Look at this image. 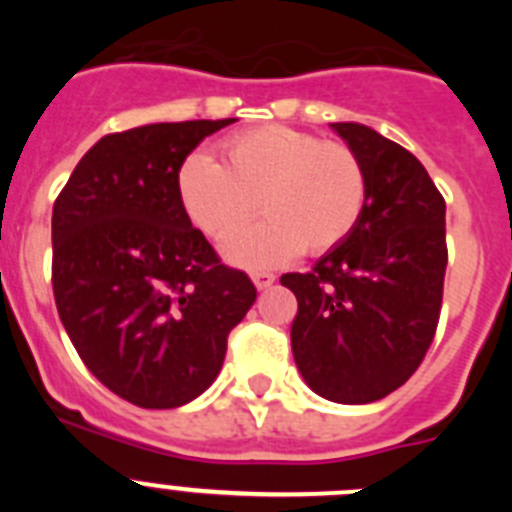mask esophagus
<instances>
[{
  "label": "esophagus",
  "mask_w": 512,
  "mask_h": 512,
  "mask_svg": "<svg viewBox=\"0 0 512 512\" xmlns=\"http://www.w3.org/2000/svg\"><path fill=\"white\" fill-rule=\"evenodd\" d=\"M251 279H253V284H256V287H259V289H269L277 277H274L271 271H253Z\"/></svg>",
  "instance_id": "obj_1"
}]
</instances>
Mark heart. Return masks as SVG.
Here are the masks:
<instances>
[{"mask_svg": "<svg viewBox=\"0 0 512 512\" xmlns=\"http://www.w3.org/2000/svg\"><path fill=\"white\" fill-rule=\"evenodd\" d=\"M184 210L212 241H229L259 206L267 217L228 243L235 264L256 269L325 253L354 233L366 205V171L341 140L287 125H259L220 143V164L189 156L179 171Z\"/></svg>", "mask_w": 512, "mask_h": 512, "instance_id": "obj_1", "label": "heart"}]
</instances>
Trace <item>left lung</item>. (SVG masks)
Wrapping results in <instances>:
<instances>
[{"label":"left lung","instance_id":"left-lung-1","mask_svg":"<svg viewBox=\"0 0 512 512\" xmlns=\"http://www.w3.org/2000/svg\"><path fill=\"white\" fill-rule=\"evenodd\" d=\"M359 153V225L307 274H284L297 297L292 354L312 392L343 405L382 400L408 382L438 328L446 274V202L418 158L359 122H333Z\"/></svg>","mask_w":512,"mask_h":512}]
</instances>
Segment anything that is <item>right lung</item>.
<instances>
[{
    "mask_svg": "<svg viewBox=\"0 0 512 512\" xmlns=\"http://www.w3.org/2000/svg\"><path fill=\"white\" fill-rule=\"evenodd\" d=\"M228 120L156 122L97 140L53 205V297L89 372L138 408L215 382L256 300L246 271L192 228L179 169Z\"/></svg>",
    "mask_w": 512,
    "mask_h": 512,
    "instance_id": "add662e5",
    "label": "right lung"
}]
</instances>
